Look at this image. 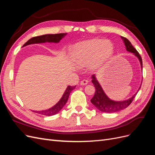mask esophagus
Masks as SVG:
<instances>
[{
	"label": "esophagus",
	"mask_w": 155,
	"mask_h": 155,
	"mask_svg": "<svg viewBox=\"0 0 155 155\" xmlns=\"http://www.w3.org/2000/svg\"><path fill=\"white\" fill-rule=\"evenodd\" d=\"M88 81L87 80V79H83V80H82L80 82V84L81 85H85L88 83Z\"/></svg>",
	"instance_id": "esophagus-1"
}]
</instances>
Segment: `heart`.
<instances>
[{
	"label": "heart",
	"instance_id": "heart-1",
	"mask_svg": "<svg viewBox=\"0 0 155 155\" xmlns=\"http://www.w3.org/2000/svg\"><path fill=\"white\" fill-rule=\"evenodd\" d=\"M114 54V46L108 40L91 39L79 42L72 48V58L78 66L89 64L92 69L106 64Z\"/></svg>",
	"mask_w": 155,
	"mask_h": 155
}]
</instances>
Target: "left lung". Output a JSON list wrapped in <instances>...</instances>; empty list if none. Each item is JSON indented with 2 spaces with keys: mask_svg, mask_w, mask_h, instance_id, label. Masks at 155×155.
<instances>
[{
  "mask_svg": "<svg viewBox=\"0 0 155 155\" xmlns=\"http://www.w3.org/2000/svg\"><path fill=\"white\" fill-rule=\"evenodd\" d=\"M121 39L124 40L125 45L126 46V50L128 51H130L131 53H133L136 56H137L140 61V64H141V67L142 68V59L141 56H140V55L138 52V51L133 47V46L131 45L130 42L127 39L124 37H121ZM92 82L96 88V91L94 96L92 98L91 101L98 110L103 112L113 113V112H118L125 109V108L127 107L131 103H132L134 98L135 97L136 95H137V92L133 96H132L130 98H129V99L127 100L122 101H114L113 100H110L109 98L107 96L104 91H103L100 83L97 81L94 75H93L92 76ZM140 88V87L139 88V90Z\"/></svg>",
  "mask_w": 155,
  "mask_h": 155,
  "instance_id": "obj_1",
  "label": "left lung"
}]
</instances>
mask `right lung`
Instances as JSON below:
<instances>
[{
	"label": "right lung",
	"mask_w": 155,
	"mask_h": 155,
	"mask_svg": "<svg viewBox=\"0 0 155 155\" xmlns=\"http://www.w3.org/2000/svg\"><path fill=\"white\" fill-rule=\"evenodd\" d=\"M67 35V33L64 34H46L41 36L34 37L28 41L26 43L22 46H25L31 44L35 43H42L45 42H49V43H59V41ZM76 86H68L67 88L64 93L61 100L59 101L57 104H55L54 107L47 110H41V111H34L36 113L41 114L45 116H52L56 114L61 110L62 108L66 104L70 92L76 88Z\"/></svg>",
	"instance_id": "right-lung-1"
}]
</instances>
